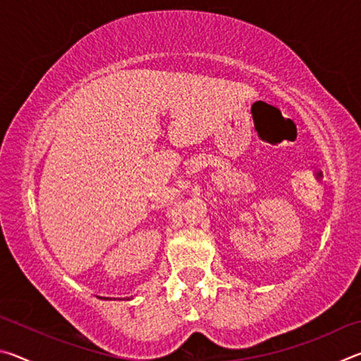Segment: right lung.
I'll return each instance as SVG.
<instances>
[{
  "instance_id": "obj_1",
  "label": "right lung",
  "mask_w": 361,
  "mask_h": 361,
  "mask_svg": "<svg viewBox=\"0 0 361 361\" xmlns=\"http://www.w3.org/2000/svg\"><path fill=\"white\" fill-rule=\"evenodd\" d=\"M100 298V296H99ZM100 299H108V298H100ZM127 299H130V298H127Z\"/></svg>"
}]
</instances>
